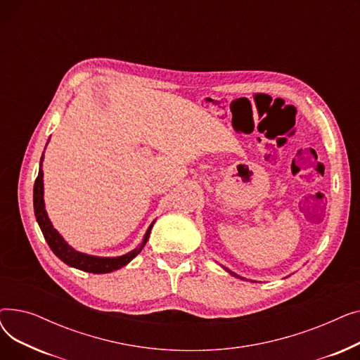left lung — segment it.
<instances>
[{"label":"left lung","instance_id":"1","mask_svg":"<svg viewBox=\"0 0 360 360\" xmlns=\"http://www.w3.org/2000/svg\"><path fill=\"white\" fill-rule=\"evenodd\" d=\"M229 273H232V271H229ZM232 274H233V273H232ZM233 276H236V274H233ZM236 277H238V276H236Z\"/></svg>","mask_w":360,"mask_h":360}]
</instances>
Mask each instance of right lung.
<instances>
[{
  "label": "right lung",
  "mask_w": 360,
  "mask_h": 360,
  "mask_svg": "<svg viewBox=\"0 0 360 360\" xmlns=\"http://www.w3.org/2000/svg\"><path fill=\"white\" fill-rule=\"evenodd\" d=\"M42 160L44 156L41 158V167H39V174H37V178L34 181V186H33V207H34V216L37 223H39V228L49 245V248L52 250V252L58 257L63 262H65L67 266L79 269L83 271H89V273H94V274H102V273H110L113 270H118L140 254V251L143 250V247L146 245L148 236H150V231L153 228V223L150 224V228L147 229L144 239L141 242V245L139 248H136L134 251H131L122 257H117V258H101V257H93V255H86L82 254L79 251L72 250L70 245L63 239V236L53 229V226L51 223V220L48 219L46 210H45V202H44V172H42Z\"/></svg>",
  "instance_id": "right-lung-1"
}]
</instances>
